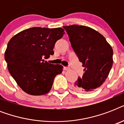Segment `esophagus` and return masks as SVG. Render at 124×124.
<instances>
[{"mask_svg": "<svg viewBox=\"0 0 124 124\" xmlns=\"http://www.w3.org/2000/svg\"><path fill=\"white\" fill-rule=\"evenodd\" d=\"M70 68H68V67H64V71H68V70H70Z\"/></svg>", "mask_w": 124, "mask_h": 124, "instance_id": "34e87169", "label": "esophagus"}]
</instances>
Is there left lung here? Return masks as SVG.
Returning <instances> with one entry per match:
<instances>
[{"label": "left lung", "instance_id": "8db88e82", "mask_svg": "<svg viewBox=\"0 0 124 124\" xmlns=\"http://www.w3.org/2000/svg\"><path fill=\"white\" fill-rule=\"evenodd\" d=\"M72 47L82 63L85 73L74 84L81 93H91L103 84L113 66V51L105 37L85 26H64Z\"/></svg>", "mask_w": 124, "mask_h": 124}]
</instances>
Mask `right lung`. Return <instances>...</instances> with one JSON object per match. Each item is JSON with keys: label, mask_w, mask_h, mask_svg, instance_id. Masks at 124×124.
Here are the masks:
<instances>
[{"label": "right lung", "mask_w": 124, "mask_h": 124, "mask_svg": "<svg viewBox=\"0 0 124 124\" xmlns=\"http://www.w3.org/2000/svg\"><path fill=\"white\" fill-rule=\"evenodd\" d=\"M64 34L61 28L34 27L20 31L9 41L5 60L11 75L24 92L31 95L49 92L63 66L49 64L44 58L54 54V44Z\"/></svg>", "instance_id": "1"}]
</instances>
